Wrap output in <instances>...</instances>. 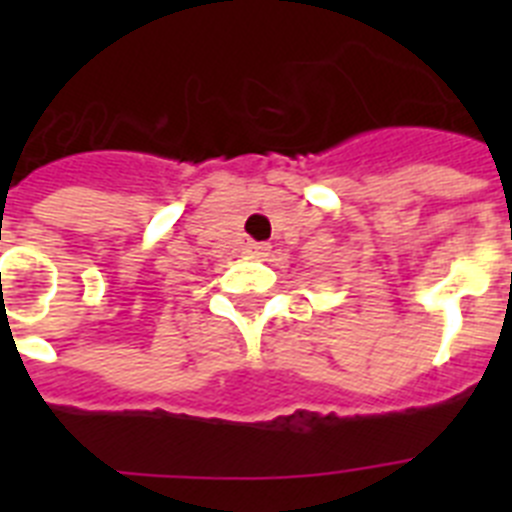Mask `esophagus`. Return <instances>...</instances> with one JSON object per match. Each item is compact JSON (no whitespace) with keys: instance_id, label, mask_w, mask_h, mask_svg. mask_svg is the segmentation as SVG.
I'll use <instances>...</instances> for the list:
<instances>
[{"instance_id":"34e87169","label":"esophagus","mask_w":512,"mask_h":512,"mask_svg":"<svg viewBox=\"0 0 512 512\" xmlns=\"http://www.w3.org/2000/svg\"><path fill=\"white\" fill-rule=\"evenodd\" d=\"M269 243H256V241H248L246 243V248H243V256H246V259H253V261H259V259H264L266 253H269Z\"/></svg>"}]
</instances>
